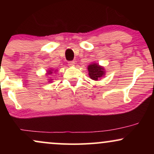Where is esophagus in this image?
<instances>
[{
	"mask_svg": "<svg viewBox=\"0 0 154 154\" xmlns=\"http://www.w3.org/2000/svg\"><path fill=\"white\" fill-rule=\"evenodd\" d=\"M68 64L69 65V66H75V62L74 61H70L68 62Z\"/></svg>",
	"mask_w": 154,
	"mask_h": 154,
	"instance_id": "34e87169",
	"label": "esophagus"
}]
</instances>
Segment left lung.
Listing matches in <instances>:
<instances>
[{
    "label": "left lung",
    "instance_id": "obj_1",
    "mask_svg": "<svg viewBox=\"0 0 154 154\" xmlns=\"http://www.w3.org/2000/svg\"><path fill=\"white\" fill-rule=\"evenodd\" d=\"M88 72H89V76L92 79L98 80L104 75V71L103 67L100 66L96 63H93L88 66Z\"/></svg>",
    "mask_w": 154,
    "mask_h": 154
}]
</instances>
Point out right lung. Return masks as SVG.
Instances as JSON below:
<instances>
[{
	"instance_id": "right-lung-1",
	"label": "right lung",
	"mask_w": 154,
	"mask_h": 154,
	"mask_svg": "<svg viewBox=\"0 0 154 154\" xmlns=\"http://www.w3.org/2000/svg\"><path fill=\"white\" fill-rule=\"evenodd\" d=\"M51 73H52V72H51V70H50V71L48 72V74H49V75H50V74H51Z\"/></svg>"
}]
</instances>
